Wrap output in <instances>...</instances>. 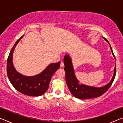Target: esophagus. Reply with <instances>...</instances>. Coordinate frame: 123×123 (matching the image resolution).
<instances>
[{"mask_svg": "<svg viewBox=\"0 0 123 123\" xmlns=\"http://www.w3.org/2000/svg\"><path fill=\"white\" fill-rule=\"evenodd\" d=\"M60 67H64V63H63V61L61 62V64H60Z\"/></svg>", "mask_w": 123, "mask_h": 123, "instance_id": "1", "label": "esophagus"}]
</instances>
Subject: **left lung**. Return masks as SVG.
Listing matches in <instances>:
<instances>
[{
  "label": "left lung",
  "instance_id": "8db88e82",
  "mask_svg": "<svg viewBox=\"0 0 123 123\" xmlns=\"http://www.w3.org/2000/svg\"><path fill=\"white\" fill-rule=\"evenodd\" d=\"M103 37L105 41L109 43L112 55L115 59L113 50L109 41L105 37ZM63 62L65 66L64 67V70L66 72V81L67 85L72 94L76 98L80 99H88L101 96L109 89L115 78L116 74V63L114 67L113 75L112 76L111 80L105 86L100 87H97L80 84L75 74L72 58L70 57L69 54H66V55L64 56Z\"/></svg>",
  "mask_w": 123,
  "mask_h": 123
}]
</instances>
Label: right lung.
Masks as SVG:
<instances>
[{
  "mask_svg": "<svg viewBox=\"0 0 123 123\" xmlns=\"http://www.w3.org/2000/svg\"><path fill=\"white\" fill-rule=\"evenodd\" d=\"M20 37L12 47L7 61V74L10 82L16 89L28 96L43 95L49 87L51 77L59 69L61 62L49 64L40 73L34 76H25L17 71L12 61L14 49L23 37Z\"/></svg>",
  "mask_w": 123,
  "mask_h": 123,
  "instance_id": "obj_1",
  "label": "right lung"
}]
</instances>
